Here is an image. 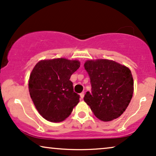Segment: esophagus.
<instances>
[{
  "label": "esophagus",
  "mask_w": 156,
  "mask_h": 156,
  "mask_svg": "<svg viewBox=\"0 0 156 156\" xmlns=\"http://www.w3.org/2000/svg\"><path fill=\"white\" fill-rule=\"evenodd\" d=\"M80 98H81V99H83V97H84V92L80 93Z\"/></svg>",
  "instance_id": "esophagus-1"
}]
</instances>
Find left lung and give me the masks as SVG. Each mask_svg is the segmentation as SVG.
<instances>
[{
	"label": "left lung",
	"instance_id": "obj_1",
	"mask_svg": "<svg viewBox=\"0 0 156 156\" xmlns=\"http://www.w3.org/2000/svg\"><path fill=\"white\" fill-rule=\"evenodd\" d=\"M84 67L91 84V93L86 92L84 101L101 121L120 117L133 97L134 81L130 70L106 59L87 60Z\"/></svg>",
	"mask_w": 156,
	"mask_h": 156
}]
</instances>
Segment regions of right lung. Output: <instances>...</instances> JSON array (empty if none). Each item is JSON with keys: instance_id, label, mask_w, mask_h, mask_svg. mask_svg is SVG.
I'll return each instance as SVG.
<instances>
[{"instance_id": "add662e5", "label": "right lung", "mask_w": 156, "mask_h": 156, "mask_svg": "<svg viewBox=\"0 0 156 156\" xmlns=\"http://www.w3.org/2000/svg\"><path fill=\"white\" fill-rule=\"evenodd\" d=\"M79 67L78 60L56 58L39 61L33 68L29 94L37 111L47 121H64L79 102L80 96L73 91L70 80Z\"/></svg>"}]
</instances>
